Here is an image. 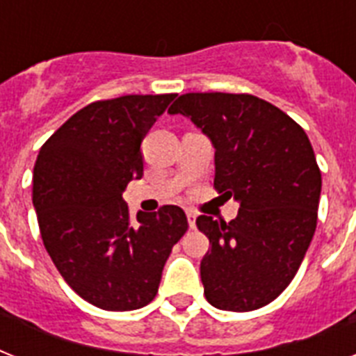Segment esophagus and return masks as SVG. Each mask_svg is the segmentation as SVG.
Masks as SVG:
<instances>
[{
  "label": "esophagus",
  "mask_w": 356,
  "mask_h": 356,
  "mask_svg": "<svg viewBox=\"0 0 356 356\" xmlns=\"http://www.w3.org/2000/svg\"><path fill=\"white\" fill-rule=\"evenodd\" d=\"M186 218H188V225L190 229L195 227V214L192 211H186Z\"/></svg>",
  "instance_id": "esophagus-1"
}]
</instances>
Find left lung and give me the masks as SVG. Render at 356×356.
<instances>
[{"label":"left lung","mask_w":356,"mask_h":356,"mask_svg":"<svg viewBox=\"0 0 356 356\" xmlns=\"http://www.w3.org/2000/svg\"><path fill=\"white\" fill-rule=\"evenodd\" d=\"M183 114L214 145V188L240 203L231 222L200 216L211 248L201 260L207 301L249 312L290 284L314 236L321 172L303 129L251 94L192 92L168 111Z\"/></svg>","instance_id":"left-lung-1"}]
</instances>
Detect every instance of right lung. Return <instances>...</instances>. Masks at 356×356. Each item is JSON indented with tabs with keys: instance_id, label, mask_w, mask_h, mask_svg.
Here are the masks:
<instances>
[{
	"instance_id": "right-lung-1",
	"label": "right lung",
	"mask_w": 356,
	"mask_h": 356,
	"mask_svg": "<svg viewBox=\"0 0 356 356\" xmlns=\"http://www.w3.org/2000/svg\"><path fill=\"white\" fill-rule=\"evenodd\" d=\"M175 94L122 96L81 108L47 138L33 172L42 242L75 293L97 309H142L159 292L186 229L175 205L131 218L122 194L144 175L142 140Z\"/></svg>"
}]
</instances>
